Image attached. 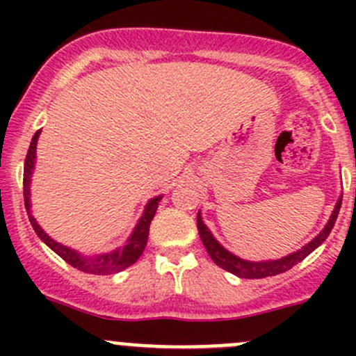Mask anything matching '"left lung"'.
<instances>
[{"label": "left lung", "instance_id": "1", "mask_svg": "<svg viewBox=\"0 0 356 356\" xmlns=\"http://www.w3.org/2000/svg\"><path fill=\"white\" fill-rule=\"evenodd\" d=\"M341 201L343 198L337 200L336 207H334V211L329 218V222L325 224V227L322 229V232L318 236H315L307 246H303L301 250L294 251V253L288 254V257H282L279 260H268V261H248L243 260V258L236 257L232 254L231 251L225 250L217 239L211 236V232L208 231L207 225L203 224V218H201V213L198 211V218H196V224H198V232H200V238L203 241V246L207 248L208 254H210L211 260L218 265L220 268L224 270L231 272V274L238 275V277L243 279H261V277H270V275H277L282 274V272L289 270L293 268L298 261H301L303 258H307L315 248H318L322 243L327 239V236L331 234L332 227H334V222H336L337 213H339V208H341Z\"/></svg>", "mask_w": 356, "mask_h": 356}]
</instances>
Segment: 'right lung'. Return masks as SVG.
I'll return each mask as SVG.
<instances>
[{
    "label": "right lung",
    "mask_w": 356,
    "mask_h": 356,
    "mask_svg": "<svg viewBox=\"0 0 356 356\" xmlns=\"http://www.w3.org/2000/svg\"><path fill=\"white\" fill-rule=\"evenodd\" d=\"M41 134V131H38L32 138L31 146H29L27 156H25V165H24V198H25V208H27L29 220H31L32 227H34L35 234L39 236V239L46 243L53 251H55L58 257H62L68 265H72L74 268L81 272H88V274H96V275H110L117 274V272L124 270V268L131 267L132 264L139 260V257L145 251L146 243H148V234H149V224H152L153 217L156 213L158 203H160L161 196L152 198L146 204L145 211H143V217L139 218L138 225L132 231L131 238L127 239L124 246L117 248V250L108 251V253L102 254H82L79 251L72 250V248L60 245L55 239L49 238L44 231L41 229V225L35 222V218L31 215V175L34 170L35 163V146H38V138Z\"/></svg>",
    "instance_id": "add662e5"
}]
</instances>
